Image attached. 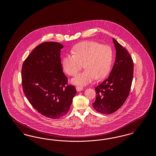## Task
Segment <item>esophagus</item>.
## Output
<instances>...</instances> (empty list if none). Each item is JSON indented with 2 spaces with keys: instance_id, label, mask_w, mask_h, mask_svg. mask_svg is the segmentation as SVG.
Instances as JSON below:
<instances>
[{
  "instance_id": "34e87169",
  "label": "esophagus",
  "mask_w": 156,
  "mask_h": 156,
  "mask_svg": "<svg viewBox=\"0 0 156 156\" xmlns=\"http://www.w3.org/2000/svg\"><path fill=\"white\" fill-rule=\"evenodd\" d=\"M76 89L77 91H81L82 90H83V87H80V86H77V87H76Z\"/></svg>"
}]
</instances>
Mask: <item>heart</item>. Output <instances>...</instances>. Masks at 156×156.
Masks as SVG:
<instances>
[{
  "instance_id": "b5f03b06",
  "label": "heart",
  "mask_w": 156,
  "mask_h": 156,
  "mask_svg": "<svg viewBox=\"0 0 156 156\" xmlns=\"http://www.w3.org/2000/svg\"><path fill=\"white\" fill-rule=\"evenodd\" d=\"M73 54L62 59V67L67 74L75 76L82 67L85 68L72 82L76 85H86L94 80L102 79L109 73L113 59V51L108 45L94 41H84L75 45Z\"/></svg>"
}]
</instances>
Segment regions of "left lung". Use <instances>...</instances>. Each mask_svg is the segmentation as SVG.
<instances>
[{"label":"left lung","mask_w":156,"mask_h":156,"mask_svg":"<svg viewBox=\"0 0 156 156\" xmlns=\"http://www.w3.org/2000/svg\"><path fill=\"white\" fill-rule=\"evenodd\" d=\"M116 59L108 78L95 88V101L92 104L97 112L111 114L118 111L129 95L133 78V61L127 50L113 38Z\"/></svg>","instance_id":"left-lung-1"}]
</instances>
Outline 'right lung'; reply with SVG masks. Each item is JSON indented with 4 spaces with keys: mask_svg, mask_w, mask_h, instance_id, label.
I'll list each match as a JSON object with an SVG mask.
<instances>
[{
    "mask_svg": "<svg viewBox=\"0 0 156 156\" xmlns=\"http://www.w3.org/2000/svg\"><path fill=\"white\" fill-rule=\"evenodd\" d=\"M63 45L48 41L37 45L24 60L22 68L23 90L38 113L56 119L66 115L76 93L68 85L62 71L60 51Z\"/></svg>",
    "mask_w": 156,
    "mask_h": 156,
    "instance_id": "obj_1",
    "label": "right lung"
}]
</instances>
